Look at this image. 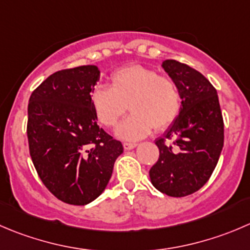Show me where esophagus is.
I'll list each match as a JSON object with an SVG mask.
<instances>
[{"label":"esophagus","instance_id":"1","mask_svg":"<svg viewBox=\"0 0 250 250\" xmlns=\"http://www.w3.org/2000/svg\"><path fill=\"white\" fill-rule=\"evenodd\" d=\"M138 144H135V143H123V147H125V150H130V149H134L135 146H137Z\"/></svg>","mask_w":250,"mask_h":250}]
</instances>
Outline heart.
Returning a JSON list of instances; mask_svg holds the SVG:
<instances>
[{"label": "heart", "instance_id": "1", "mask_svg": "<svg viewBox=\"0 0 250 250\" xmlns=\"http://www.w3.org/2000/svg\"><path fill=\"white\" fill-rule=\"evenodd\" d=\"M90 103L99 122L108 128L115 127L129 106L133 113L118 125L116 135L134 142L146 137L154 127L162 130L171 125L181 112L182 96L172 78L130 64L113 72L111 86H95Z\"/></svg>", "mask_w": 250, "mask_h": 250}]
</instances>
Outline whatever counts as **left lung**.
Masks as SVG:
<instances>
[{
  "label": "left lung",
  "mask_w": 250,
  "mask_h": 250,
  "mask_svg": "<svg viewBox=\"0 0 250 250\" xmlns=\"http://www.w3.org/2000/svg\"><path fill=\"white\" fill-rule=\"evenodd\" d=\"M162 68L178 85L182 108L155 140L160 156L149 176L157 190L181 198L199 190L214 172L224 147V120L216 89L202 73L174 60L164 61Z\"/></svg>",
  "instance_id": "1"
}]
</instances>
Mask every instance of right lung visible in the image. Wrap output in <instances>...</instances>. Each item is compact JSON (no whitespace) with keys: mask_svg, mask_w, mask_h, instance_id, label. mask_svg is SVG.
<instances>
[{"mask_svg":"<svg viewBox=\"0 0 250 250\" xmlns=\"http://www.w3.org/2000/svg\"><path fill=\"white\" fill-rule=\"evenodd\" d=\"M100 79L96 66L51 74L28 105L29 151L39 177L57 199L86 205L105 190L122 143L98 125L90 93Z\"/></svg>","mask_w":250,"mask_h":250,"instance_id":"1","label":"right lung"}]
</instances>
